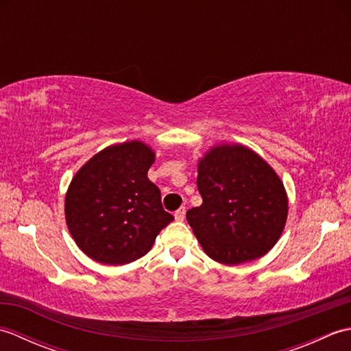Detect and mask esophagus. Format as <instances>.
<instances>
[{"instance_id":"esophagus-1","label":"esophagus","mask_w":351,"mask_h":351,"mask_svg":"<svg viewBox=\"0 0 351 351\" xmlns=\"http://www.w3.org/2000/svg\"><path fill=\"white\" fill-rule=\"evenodd\" d=\"M175 219H176L178 221H184V219H185V208H184V206L180 208V210H178V211L175 213Z\"/></svg>"}]
</instances>
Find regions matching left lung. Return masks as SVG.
<instances>
[{
    "mask_svg": "<svg viewBox=\"0 0 351 351\" xmlns=\"http://www.w3.org/2000/svg\"><path fill=\"white\" fill-rule=\"evenodd\" d=\"M202 205L187 221L211 259L225 265L255 261L270 252L288 217L283 182L263 156L240 143L208 149L197 162Z\"/></svg>",
    "mask_w": 351,
    "mask_h": 351,
    "instance_id": "1",
    "label": "left lung"
}]
</instances>
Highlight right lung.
<instances>
[{"label": "right lung", "instance_id": "right-lung-1", "mask_svg": "<svg viewBox=\"0 0 351 351\" xmlns=\"http://www.w3.org/2000/svg\"><path fill=\"white\" fill-rule=\"evenodd\" d=\"M152 147L140 140L107 146L84 162L66 191L64 217L78 247L99 264L123 265L145 256L173 220L149 181Z\"/></svg>", "mask_w": 351, "mask_h": 351}]
</instances>
